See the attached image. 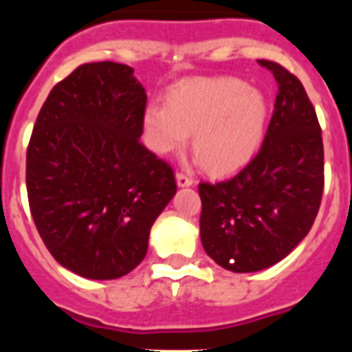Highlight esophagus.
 Instances as JSON below:
<instances>
[{"instance_id": "esophagus-1", "label": "esophagus", "mask_w": 352, "mask_h": 352, "mask_svg": "<svg viewBox=\"0 0 352 352\" xmlns=\"http://www.w3.org/2000/svg\"><path fill=\"white\" fill-rule=\"evenodd\" d=\"M176 183H178V186H190L194 182H192L190 176H186V174H183V173H178L176 174Z\"/></svg>"}]
</instances>
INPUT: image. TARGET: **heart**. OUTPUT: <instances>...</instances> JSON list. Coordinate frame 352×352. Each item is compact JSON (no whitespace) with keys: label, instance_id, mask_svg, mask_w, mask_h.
<instances>
[{"label":"heart","instance_id":"1","mask_svg":"<svg viewBox=\"0 0 352 352\" xmlns=\"http://www.w3.org/2000/svg\"><path fill=\"white\" fill-rule=\"evenodd\" d=\"M268 123V100L234 77L194 79L170 89L166 105L149 104L142 114L146 141L157 153L178 151L192 133L204 169L227 174L259 151Z\"/></svg>","mask_w":352,"mask_h":352}]
</instances>
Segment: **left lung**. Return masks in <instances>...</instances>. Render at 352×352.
Here are the masks:
<instances>
[{
  "label": "left lung",
  "instance_id": "left-lung-1",
  "mask_svg": "<svg viewBox=\"0 0 352 352\" xmlns=\"http://www.w3.org/2000/svg\"><path fill=\"white\" fill-rule=\"evenodd\" d=\"M273 72L278 93L259 153L226 182L201 183V241L208 256L234 273L266 270L309 234L324 186L321 126L296 76Z\"/></svg>",
  "mask_w": 352,
  "mask_h": 352
}]
</instances>
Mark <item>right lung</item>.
I'll return each mask as SVG.
<instances>
[{"label":"right lung","mask_w":352,"mask_h":352,"mask_svg":"<svg viewBox=\"0 0 352 352\" xmlns=\"http://www.w3.org/2000/svg\"><path fill=\"white\" fill-rule=\"evenodd\" d=\"M144 109L132 67L86 63L52 88L31 133L26 186L38 234L89 280L132 272L176 194L169 164L139 141Z\"/></svg>","instance_id":"right-lung-1"}]
</instances>
